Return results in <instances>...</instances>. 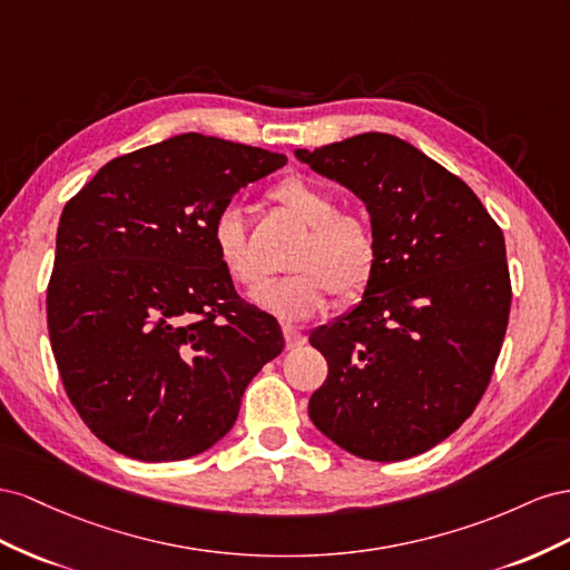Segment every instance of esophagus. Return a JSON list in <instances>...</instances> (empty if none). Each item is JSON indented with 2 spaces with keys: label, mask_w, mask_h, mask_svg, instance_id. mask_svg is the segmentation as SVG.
I'll return each mask as SVG.
<instances>
[{
  "label": "esophagus",
  "mask_w": 570,
  "mask_h": 570,
  "mask_svg": "<svg viewBox=\"0 0 570 570\" xmlns=\"http://www.w3.org/2000/svg\"><path fill=\"white\" fill-rule=\"evenodd\" d=\"M284 332V341H286V348H298L305 344V334L296 327H291V324H284L282 327Z\"/></svg>",
  "instance_id": "esophagus-1"
}]
</instances>
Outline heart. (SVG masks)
<instances>
[{"label":"heart","mask_w":570,"mask_h":570,"mask_svg":"<svg viewBox=\"0 0 570 570\" xmlns=\"http://www.w3.org/2000/svg\"><path fill=\"white\" fill-rule=\"evenodd\" d=\"M272 200L296 217L305 234L288 257L294 272L259 286L253 301L282 320H305L327 307L332 291L341 301L361 296L377 267V238L370 222L341 209L330 188L305 176L282 178L272 188ZM213 246L236 286L253 288L263 282V269L250 255L246 222L236 207H224L217 215Z\"/></svg>","instance_id":"heart-1"}]
</instances>
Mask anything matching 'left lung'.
Segmentation results:
<instances>
[{"instance_id": "left-lung-1", "label": "left lung", "mask_w": 570, "mask_h": 570, "mask_svg": "<svg viewBox=\"0 0 570 570\" xmlns=\"http://www.w3.org/2000/svg\"><path fill=\"white\" fill-rule=\"evenodd\" d=\"M296 157L367 207L377 267L357 307L311 334L327 380L307 413L365 461H405L473 415L507 336V243L456 174L389 134Z\"/></svg>"}]
</instances>
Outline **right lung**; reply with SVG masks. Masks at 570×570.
Segmentation results:
<instances>
[{
	"label": "right lung",
	"mask_w": 570,
	"mask_h": 570,
	"mask_svg": "<svg viewBox=\"0 0 570 570\" xmlns=\"http://www.w3.org/2000/svg\"><path fill=\"white\" fill-rule=\"evenodd\" d=\"M284 155L184 134L121 155L67 203L47 330L76 413L109 449L167 463L234 428L284 351L279 324L224 274L213 224Z\"/></svg>",
	"instance_id": "add662e5"
}]
</instances>
